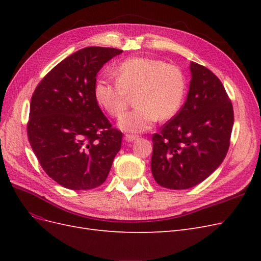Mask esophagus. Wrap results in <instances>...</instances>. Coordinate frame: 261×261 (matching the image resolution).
<instances>
[{
  "label": "esophagus",
  "mask_w": 261,
  "mask_h": 261,
  "mask_svg": "<svg viewBox=\"0 0 261 261\" xmlns=\"http://www.w3.org/2000/svg\"><path fill=\"white\" fill-rule=\"evenodd\" d=\"M138 136L137 135H133V134H126V135L124 136V139L126 141H128V143H130V141H134L135 139H137Z\"/></svg>",
  "instance_id": "34e87169"
}]
</instances>
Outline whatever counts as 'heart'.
<instances>
[{"instance_id":"1","label":"heart","mask_w":261,"mask_h":261,"mask_svg":"<svg viewBox=\"0 0 261 261\" xmlns=\"http://www.w3.org/2000/svg\"><path fill=\"white\" fill-rule=\"evenodd\" d=\"M115 82L99 78L93 87L98 103L109 115L120 117L130 96L136 94L138 107L121 117L120 127L128 132H144L156 122L170 120L183 105L186 80L180 68L162 60L133 57L114 68Z\"/></svg>"}]
</instances>
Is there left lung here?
<instances>
[{
  "instance_id": "1",
  "label": "left lung",
  "mask_w": 261,
  "mask_h": 261,
  "mask_svg": "<svg viewBox=\"0 0 261 261\" xmlns=\"http://www.w3.org/2000/svg\"><path fill=\"white\" fill-rule=\"evenodd\" d=\"M192 81L184 106L152 135V175L170 189H187L206 179L230 147L234 112L219 78L191 63Z\"/></svg>"
}]
</instances>
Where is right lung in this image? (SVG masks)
Listing matches in <instances>:
<instances>
[{
    "label": "right lung",
    "instance_id": "right-lung-1",
    "mask_svg": "<svg viewBox=\"0 0 261 261\" xmlns=\"http://www.w3.org/2000/svg\"><path fill=\"white\" fill-rule=\"evenodd\" d=\"M123 51L88 46L60 62L38 84L27 135L41 168L63 187L82 191L105 183L123 134L102 113L93 87L100 68Z\"/></svg>",
    "mask_w": 261,
    "mask_h": 261
}]
</instances>
